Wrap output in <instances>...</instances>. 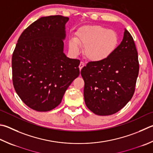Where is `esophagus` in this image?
I'll list each match as a JSON object with an SVG mask.
<instances>
[{
  "label": "esophagus",
  "mask_w": 153,
  "mask_h": 153,
  "mask_svg": "<svg viewBox=\"0 0 153 153\" xmlns=\"http://www.w3.org/2000/svg\"><path fill=\"white\" fill-rule=\"evenodd\" d=\"M84 63H83V62H80V63H79V70H81V69L84 67Z\"/></svg>",
  "instance_id": "1"
}]
</instances>
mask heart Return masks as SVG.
<instances>
[{
	"label": "heart",
	"mask_w": 153,
	"mask_h": 153,
	"mask_svg": "<svg viewBox=\"0 0 153 153\" xmlns=\"http://www.w3.org/2000/svg\"><path fill=\"white\" fill-rule=\"evenodd\" d=\"M119 43L120 37L115 30L95 25L79 28L76 33L74 40H69L68 45L73 55L79 53V46L84 48V55L88 61L100 63L112 56Z\"/></svg>",
	"instance_id": "b5f03b06"
}]
</instances>
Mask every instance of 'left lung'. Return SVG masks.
<instances>
[{
  "label": "left lung",
  "instance_id": "left-lung-1",
  "mask_svg": "<svg viewBox=\"0 0 153 153\" xmlns=\"http://www.w3.org/2000/svg\"><path fill=\"white\" fill-rule=\"evenodd\" d=\"M138 71L137 48L124 29L123 39L112 56L102 62H88L82 69L86 106L100 116L118 112L134 93Z\"/></svg>",
  "mask_w": 153,
  "mask_h": 153
}]
</instances>
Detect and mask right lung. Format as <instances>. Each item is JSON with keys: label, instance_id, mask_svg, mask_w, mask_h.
<instances>
[{"label": "right lung", "instance_id": "obj_1", "mask_svg": "<svg viewBox=\"0 0 153 153\" xmlns=\"http://www.w3.org/2000/svg\"><path fill=\"white\" fill-rule=\"evenodd\" d=\"M68 21L62 15L39 18L22 33L14 50V88L21 100L38 112L57 107L79 75V60L63 53Z\"/></svg>", "mask_w": 153, "mask_h": 153}]
</instances>
